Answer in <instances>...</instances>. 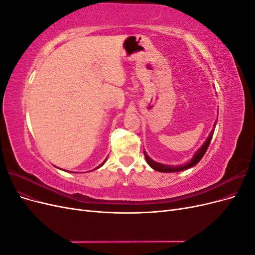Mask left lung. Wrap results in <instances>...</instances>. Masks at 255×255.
I'll use <instances>...</instances> for the list:
<instances>
[{
  "instance_id": "1",
  "label": "left lung",
  "mask_w": 255,
  "mask_h": 255,
  "mask_svg": "<svg viewBox=\"0 0 255 255\" xmlns=\"http://www.w3.org/2000/svg\"><path fill=\"white\" fill-rule=\"evenodd\" d=\"M214 127H216V122H215ZM214 130H215V128L212 129V132H211L210 136L207 137V139H206V141L204 142V144L196 152L195 156L191 158V160L189 161V163H186L185 165H180V166H168V165H163V164L156 163V161H154L153 159H151V158L148 156V154H146V153L143 151V154H144V157H145L146 163H148L149 166H150L151 168H153L154 170L159 171V172H177V171H183V170H185V169H188V168L194 167V166L197 165V164L199 163V161L201 160V158L204 156V154H205V152H206V150H207V148H208V145H210V142H211V140H212Z\"/></svg>"
}]
</instances>
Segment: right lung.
Masks as SVG:
<instances>
[{
	"mask_svg": "<svg viewBox=\"0 0 255 255\" xmlns=\"http://www.w3.org/2000/svg\"><path fill=\"white\" fill-rule=\"evenodd\" d=\"M104 161H105V160H104ZM103 164H104V163H103ZM103 164H101V165H100V166H99V167H98V168H100V167H101V166H102V165H103Z\"/></svg>",
	"mask_w": 255,
	"mask_h": 255,
	"instance_id": "right-lung-1",
	"label": "right lung"
}]
</instances>
